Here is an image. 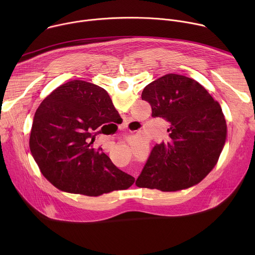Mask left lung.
<instances>
[{"label":"left lung","mask_w":255,"mask_h":255,"mask_svg":"<svg viewBox=\"0 0 255 255\" xmlns=\"http://www.w3.org/2000/svg\"><path fill=\"white\" fill-rule=\"evenodd\" d=\"M152 117L169 123V140L156 144L135 185L175 192L193 187L214 168L226 140L220 104L195 80L165 75L144 88Z\"/></svg>","instance_id":"1"}]
</instances>
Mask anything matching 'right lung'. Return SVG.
Returning a JSON list of instances; mask_svg holds the SVG:
<instances>
[{
  "mask_svg": "<svg viewBox=\"0 0 255 255\" xmlns=\"http://www.w3.org/2000/svg\"><path fill=\"white\" fill-rule=\"evenodd\" d=\"M117 115L99 86L75 80L54 90L36 110L29 141L42 174L61 191L91 197L130 188L135 178L93 147L99 127Z\"/></svg>",
  "mask_w": 255,
  "mask_h": 255,
  "instance_id": "right-lung-1",
  "label": "right lung"
}]
</instances>
